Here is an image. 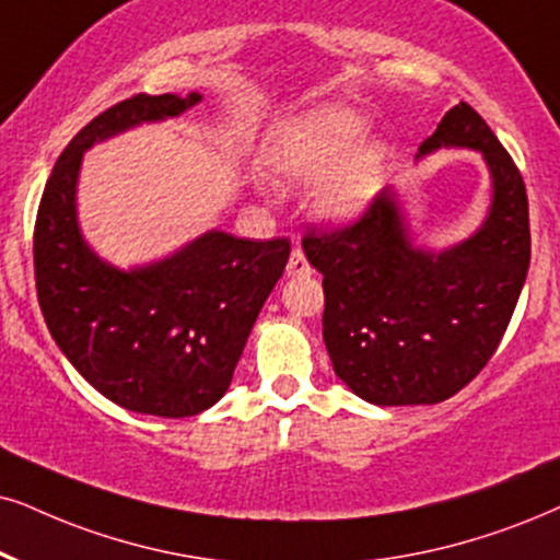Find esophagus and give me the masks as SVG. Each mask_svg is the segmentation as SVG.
Returning a JSON list of instances; mask_svg holds the SVG:
<instances>
[{
  "instance_id": "obj_1",
  "label": "esophagus",
  "mask_w": 560,
  "mask_h": 560,
  "mask_svg": "<svg viewBox=\"0 0 560 560\" xmlns=\"http://www.w3.org/2000/svg\"><path fill=\"white\" fill-rule=\"evenodd\" d=\"M287 273H289V276H310V273H313V268H310L307 258H304V253L300 250V247H294L292 256H289Z\"/></svg>"
}]
</instances>
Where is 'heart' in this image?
Listing matches in <instances>:
<instances>
[{
  "label": "heart",
  "instance_id": "1",
  "mask_svg": "<svg viewBox=\"0 0 560 560\" xmlns=\"http://www.w3.org/2000/svg\"><path fill=\"white\" fill-rule=\"evenodd\" d=\"M370 121L343 103L307 108L276 131L268 167L284 188L315 186V211L325 222L357 219L377 196L387 170V147L364 139Z\"/></svg>",
  "mask_w": 560,
  "mask_h": 560
}]
</instances>
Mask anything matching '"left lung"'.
Masks as SVG:
<instances>
[{"instance_id": "left-lung-1", "label": "left lung", "mask_w": 560, "mask_h": 560, "mask_svg": "<svg viewBox=\"0 0 560 560\" xmlns=\"http://www.w3.org/2000/svg\"><path fill=\"white\" fill-rule=\"evenodd\" d=\"M442 147L480 152L491 173V209L468 240L416 247L390 188L353 224L302 240L323 273L332 370L374 406H431L463 390L499 349L527 279V190L514 160L468 103L444 113L416 160Z\"/></svg>"}]
</instances>
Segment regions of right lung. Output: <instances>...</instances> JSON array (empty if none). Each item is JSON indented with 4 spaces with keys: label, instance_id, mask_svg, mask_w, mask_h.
Instances as JSON below:
<instances>
[{
    "label": "right lung",
    "instance_id": "add662e5",
    "mask_svg": "<svg viewBox=\"0 0 560 560\" xmlns=\"http://www.w3.org/2000/svg\"><path fill=\"white\" fill-rule=\"evenodd\" d=\"M196 103L198 92H141L92 118L56 160L33 235L40 313L63 357L116 406L162 419L196 416L228 393L292 250L284 237L256 243L209 230L158 264L121 271L84 243L77 222L82 154Z\"/></svg>",
    "mask_w": 560,
    "mask_h": 560
}]
</instances>
